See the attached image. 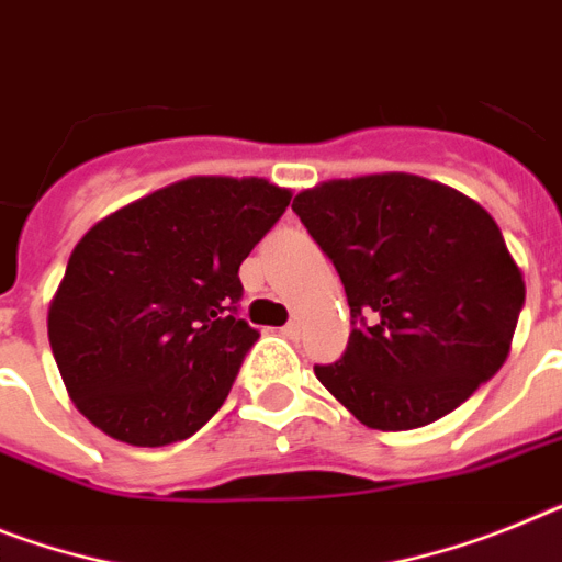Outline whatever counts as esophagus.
<instances>
[{
  "instance_id": "34e87169",
  "label": "esophagus",
  "mask_w": 562,
  "mask_h": 562,
  "mask_svg": "<svg viewBox=\"0 0 562 562\" xmlns=\"http://www.w3.org/2000/svg\"><path fill=\"white\" fill-rule=\"evenodd\" d=\"M281 333H284L286 338H299V335H301V321L292 318L290 324H284V327H281Z\"/></svg>"
}]
</instances>
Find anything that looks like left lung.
<instances>
[{
	"label": "left lung",
	"mask_w": 562,
	"mask_h": 562,
	"mask_svg": "<svg viewBox=\"0 0 562 562\" xmlns=\"http://www.w3.org/2000/svg\"><path fill=\"white\" fill-rule=\"evenodd\" d=\"M292 210L335 263L352 315L344 355L315 375L363 426L435 424L503 367L526 284L477 201L381 172L324 181Z\"/></svg>",
	"instance_id": "obj_1"
}]
</instances>
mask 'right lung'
<instances>
[{
	"label": "right lung",
	"instance_id": "1",
	"mask_svg": "<svg viewBox=\"0 0 562 562\" xmlns=\"http://www.w3.org/2000/svg\"><path fill=\"white\" fill-rule=\"evenodd\" d=\"M263 179L195 176L76 244L47 338L76 409L131 446L184 440L222 409L258 340L238 267L290 207Z\"/></svg>",
	"mask_w": 562,
	"mask_h": 562
}]
</instances>
